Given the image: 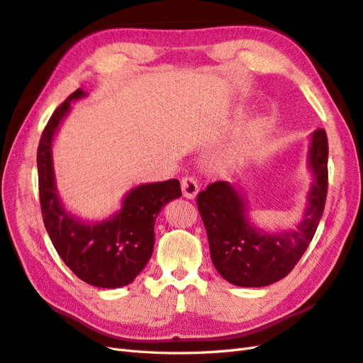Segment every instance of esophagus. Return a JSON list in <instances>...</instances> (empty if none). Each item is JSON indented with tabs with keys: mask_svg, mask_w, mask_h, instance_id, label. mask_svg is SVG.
Returning a JSON list of instances; mask_svg holds the SVG:
<instances>
[{
	"mask_svg": "<svg viewBox=\"0 0 363 363\" xmlns=\"http://www.w3.org/2000/svg\"><path fill=\"white\" fill-rule=\"evenodd\" d=\"M181 185H182V193H184V196L187 198V199H193V198L196 196V194H198V191H199L198 181L194 179L193 176H185V178H182Z\"/></svg>",
	"mask_w": 363,
	"mask_h": 363,
	"instance_id": "34e87169",
	"label": "esophagus"
}]
</instances>
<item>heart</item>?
Returning a JSON list of instances; mask_svg holds the SVG:
<instances>
[{
  "label": "heart",
  "instance_id": "1",
  "mask_svg": "<svg viewBox=\"0 0 363 363\" xmlns=\"http://www.w3.org/2000/svg\"><path fill=\"white\" fill-rule=\"evenodd\" d=\"M264 125H265L264 121H259V123L255 125V130H256V132H259V130H261Z\"/></svg>",
  "mask_w": 363,
  "mask_h": 363
}]
</instances>
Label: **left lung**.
Returning a JSON list of instances; mask_svg holds the SVG:
<instances>
[{
    "label": "left lung",
    "mask_w": 363,
    "mask_h": 363,
    "mask_svg": "<svg viewBox=\"0 0 363 363\" xmlns=\"http://www.w3.org/2000/svg\"><path fill=\"white\" fill-rule=\"evenodd\" d=\"M313 184L302 220L294 230L265 233L248 222L245 201L230 182H213L198 194L210 256L218 273L238 286H265L290 273L318 230L328 190V139L314 130L308 152Z\"/></svg>",
    "instance_id": "1"
}]
</instances>
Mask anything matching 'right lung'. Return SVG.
Segmentation results:
<instances>
[{
    "label": "right lung",
    "mask_w": 363,
    "mask_h": 363,
    "mask_svg": "<svg viewBox=\"0 0 363 363\" xmlns=\"http://www.w3.org/2000/svg\"><path fill=\"white\" fill-rule=\"evenodd\" d=\"M86 96L73 91L53 111L40 139V202L44 227L52 244L81 281L99 288H118L133 282L144 270L155 247V220L167 202L181 196L178 179L143 184L127 193L123 207L102 222H81L62 207L57 193L52 162V141L69 113L70 101Z\"/></svg>",
    "instance_id": "right-lung-1"
}]
</instances>
